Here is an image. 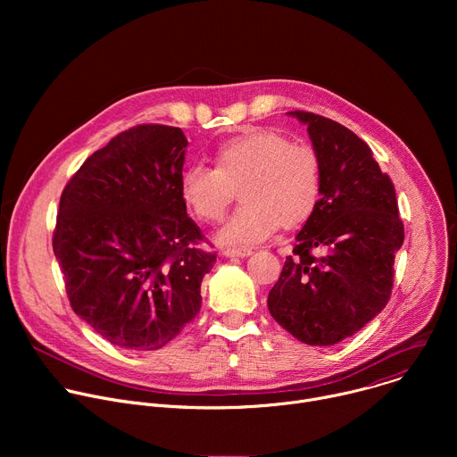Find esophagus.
<instances>
[{
  "instance_id": "34e87169",
  "label": "esophagus",
  "mask_w": 457,
  "mask_h": 457,
  "mask_svg": "<svg viewBox=\"0 0 457 457\" xmlns=\"http://www.w3.org/2000/svg\"><path fill=\"white\" fill-rule=\"evenodd\" d=\"M224 256H249L253 253L251 247H226L224 251Z\"/></svg>"
}]
</instances>
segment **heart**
Masks as SVG:
<instances>
[{
    "instance_id": "heart-1",
    "label": "heart",
    "mask_w": 457,
    "mask_h": 457,
    "mask_svg": "<svg viewBox=\"0 0 457 457\" xmlns=\"http://www.w3.org/2000/svg\"><path fill=\"white\" fill-rule=\"evenodd\" d=\"M213 166L191 164L180 175V195L187 210L208 224L222 222L238 195L240 208L220 229L224 244L266 240L280 226L302 224L321 195V164L305 145L253 128L220 143Z\"/></svg>"
}]
</instances>
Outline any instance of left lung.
I'll return each mask as SVG.
<instances>
[{
  "label": "left lung",
  "mask_w": 457,
  "mask_h": 457,
  "mask_svg": "<svg viewBox=\"0 0 457 457\" xmlns=\"http://www.w3.org/2000/svg\"><path fill=\"white\" fill-rule=\"evenodd\" d=\"M289 113L307 124L321 164V197L296 235L268 307L302 344L335 345L386 305L405 231L395 184L369 145L333 119Z\"/></svg>",
  "instance_id": "left-lung-1"
}]
</instances>
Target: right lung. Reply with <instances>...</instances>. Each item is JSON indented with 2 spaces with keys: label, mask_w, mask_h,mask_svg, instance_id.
Wrapping results in <instances>:
<instances>
[{
  "label": "right lung",
  "mask_w": 457,
  "mask_h": 457,
  "mask_svg": "<svg viewBox=\"0 0 457 457\" xmlns=\"http://www.w3.org/2000/svg\"><path fill=\"white\" fill-rule=\"evenodd\" d=\"M180 128L137 124L94 152L64 186L52 237L76 314L113 345L155 351L203 305L217 253L187 213Z\"/></svg>",
  "instance_id": "add662e5"
}]
</instances>
